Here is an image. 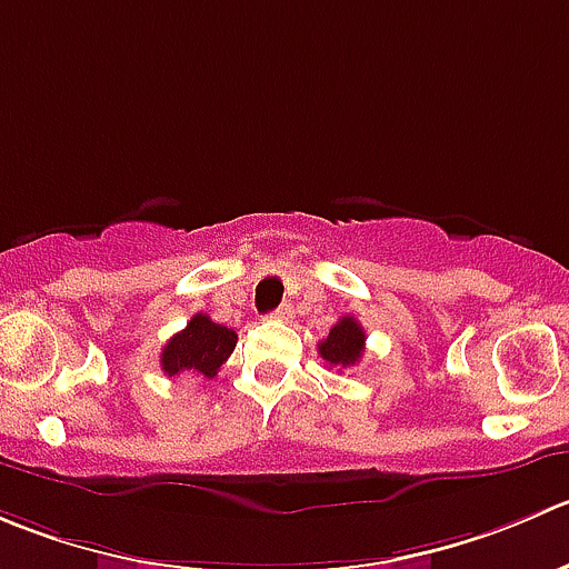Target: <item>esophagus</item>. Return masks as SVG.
<instances>
[{"label":"esophagus","mask_w":569,"mask_h":569,"mask_svg":"<svg viewBox=\"0 0 569 569\" xmlns=\"http://www.w3.org/2000/svg\"><path fill=\"white\" fill-rule=\"evenodd\" d=\"M269 317L278 319V322H289V319H291V306H289V302H283V306L274 308V311L269 313Z\"/></svg>","instance_id":"esophagus-1"}]
</instances>
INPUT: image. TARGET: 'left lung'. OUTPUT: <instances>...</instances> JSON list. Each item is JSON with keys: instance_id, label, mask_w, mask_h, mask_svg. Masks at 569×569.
I'll list each match as a JSON object with an SVG mask.
<instances>
[{"instance_id": "1", "label": "left lung", "mask_w": 569, "mask_h": 569, "mask_svg": "<svg viewBox=\"0 0 569 569\" xmlns=\"http://www.w3.org/2000/svg\"><path fill=\"white\" fill-rule=\"evenodd\" d=\"M363 341H367V333L358 325L356 317H341L339 322L330 328L328 339L319 341V356L336 369H347L352 363L361 361L363 356Z\"/></svg>"}]
</instances>
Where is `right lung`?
Instances as JSON below:
<instances>
[{
  "label": "right lung",
  "mask_w": 569,
  "mask_h": 569,
  "mask_svg": "<svg viewBox=\"0 0 569 569\" xmlns=\"http://www.w3.org/2000/svg\"><path fill=\"white\" fill-rule=\"evenodd\" d=\"M236 330L213 322L208 313H197L180 333L167 341L161 352V369L174 378L180 372L213 378L236 347Z\"/></svg>",
  "instance_id": "1"
}]
</instances>
